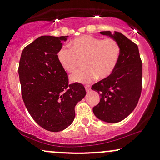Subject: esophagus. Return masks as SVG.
Segmentation results:
<instances>
[{
  "label": "esophagus",
  "mask_w": 160,
  "mask_h": 160,
  "mask_svg": "<svg viewBox=\"0 0 160 160\" xmlns=\"http://www.w3.org/2000/svg\"><path fill=\"white\" fill-rule=\"evenodd\" d=\"M85 89H86V92H89L91 89L90 86H85Z\"/></svg>",
  "instance_id": "1"
}]
</instances>
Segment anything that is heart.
<instances>
[{"label": "heart", "instance_id": "obj_1", "mask_svg": "<svg viewBox=\"0 0 160 160\" xmlns=\"http://www.w3.org/2000/svg\"><path fill=\"white\" fill-rule=\"evenodd\" d=\"M70 49L63 47L57 58L62 68L69 73L76 71L80 62L85 68L71 76L76 82H90L95 78L104 80L113 74L120 55V45L113 38H102L83 35L73 40Z\"/></svg>", "mask_w": 160, "mask_h": 160}]
</instances>
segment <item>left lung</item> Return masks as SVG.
I'll return each instance as SVG.
<instances>
[{"label":"left lung","instance_id":"1","mask_svg":"<svg viewBox=\"0 0 160 160\" xmlns=\"http://www.w3.org/2000/svg\"><path fill=\"white\" fill-rule=\"evenodd\" d=\"M100 33L117 40L120 55L113 74L92 86L101 97L92 111L99 120L114 123L127 117L138 104L142 89V62L137 44L122 33Z\"/></svg>","mask_w":160,"mask_h":160}]
</instances>
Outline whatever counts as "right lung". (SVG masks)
Wrapping results in <instances>:
<instances>
[{"instance_id": "1", "label": "right lung", "mask_w": 160, "mask_h": 160, "mask_svg": "<svg viewBox=\"0 0 160 160\" xmlns=\"http://www.w3.org/2000/svg\"><path fill=\"white\" fill-rule=\"evenodd\" d=\"M68 36H41L25 47L19 65L22 96L34 120L46 130L60 132L73 122L74 108L86 95L78 82L68 84L57 55Z\"/></svg>"}]
</instances>
